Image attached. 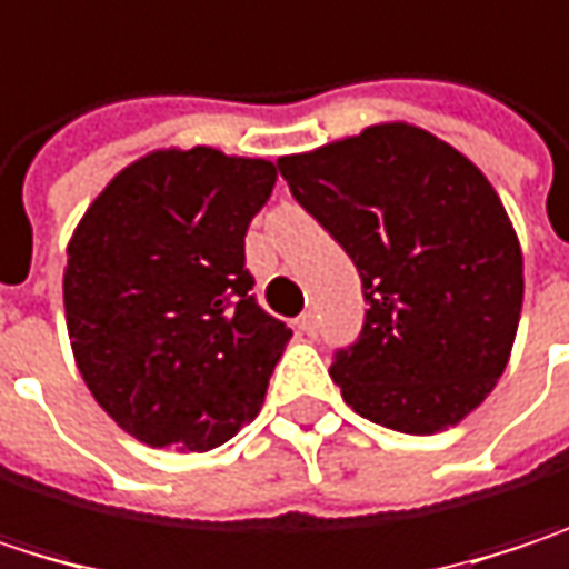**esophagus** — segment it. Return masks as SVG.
Returning a JSON list of instances; mask_svg holds the SVG:
<instances>
[{
    "label": "esophagus",
    "instance_id": "esophagus-1",
    "mask_svg": "<svg viewBox=\"0 0 569 569\" xmlns=\"http://www.w3.org/2000/svg\"><path fill=\"white\" fill-rule=\"evenodd\" d=\"M298 330L308 333V337H315V333H318V315H315V311L301 315V318H298Z\"/></svg>",
    "mask_w": 569,
    "mask_h": 569
}]
</instances>
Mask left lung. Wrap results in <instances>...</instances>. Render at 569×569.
Returning a JSON list of instances; mask_svg holds the SVG:
<instances>
[{
	"label": "left lung",
	"mask_w": 569,
	"mask_h": 569,
	"mask_svg": "<svg viewBox=\"0 0 569 569\" xmlns=\"http://www.w3.org/2000/svg\"><path fill=\"white\" fill-rule=\"evenodd\" d=\"M278 170L363 281V330L330 363L347 406L409 436L462 422L505 373L525 301L521 246L491 182L409 123Z\"/></svg>",
	"instance_id": "1"
}]
</instances>
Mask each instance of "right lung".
Instances as JSON below:
<instances>
[{"mask_svg": "<svg viewBox=\"0 0 569 569\" xmlns=\"http://www.w3.org/2000/svg\"><path fill=\"white\" fill-rule=\"evenodd\" d=\"M274 163L212 147L157 150L78 222L64 318L107 416L153 449L206 452L258 416L291 330L251 295L246 232Z\"/></svg>", "mask_w": 569, "mask_h": 569, "instance_id": "obj_1", "label": "right lung"}]
</instances>
